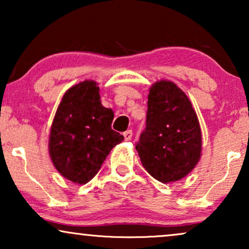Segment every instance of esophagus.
<instances>
[{
  "label": "esophagus",
  "instance_id": "obj_1",
  "mask_svg": "<svg viewBox=\"0 0 249 249\" xmlns=\"http://www.w3.org/2000/svg\"><path fill=\"white\" fill-rule=\"evenodd\" d=\"M124 141H130L131 137H132V130H127L125 132H124Z\"/></svg>",
  "mask_w": 249,
  "mask_h": 249
}]
</instances>
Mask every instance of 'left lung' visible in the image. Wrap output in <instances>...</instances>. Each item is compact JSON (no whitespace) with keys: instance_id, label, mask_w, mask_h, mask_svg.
<instances>
[{"instance_id":"left-lung-1","label":"left lung","mask_w":249,"mask_h":249,"mask_svg":"<svg viewBox=\"0 0 249 249\" xmlns=\"http://www.w3.org/2000/svg\"><path fill=\"white\" fill-rule=\"evenodd\" d=\"M146 128L136 145L142 166L163 183L190 173L202 156V131L192 102L170 80L149 88Z\"/></svg>"}]
</instances>
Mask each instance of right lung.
<instances>
[{
  "label": "right lung",
  "instance_id": "right-lung-1",
  "mask_svg": "<svg viewBox=\"0 0 249 249\" xmlns=\"http://www.w3.org/2000/svg\"><path fill=\"white\" fill-rule=\"evenodd\" d=\"M84 80L64 93L51 125L49 153L64 178L85 185L124 137L111 128L114 113L101 103L100 87Z\"/></svg>",
  "mask_w": 249,
  "mask_h": 249
}]
</instances>
